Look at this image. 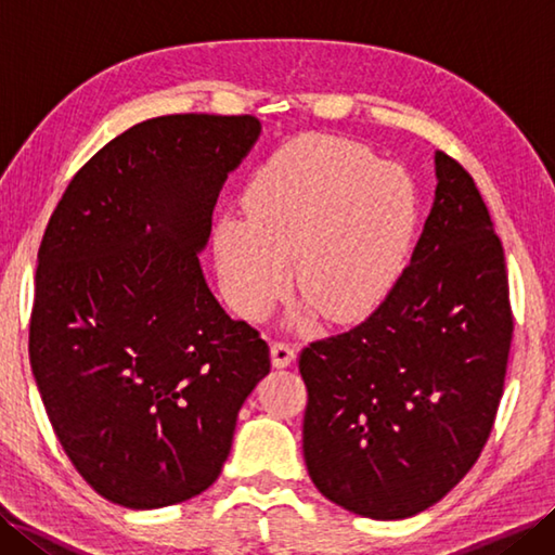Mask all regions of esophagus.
<instances>
[{
    "mask_svg": "<svg viewBox=\"0 0 555 555\" xmlns=\"http://www.w3.org/2000/svg\"><path fill=\"white\" fill-rule=\"evenodd\" d=\"M293 360H296V346L288 344V340H274V346H271V362H274V367H288Z\"/></svg>",
    "mask_w": 555,
    "mask_h": 555,
    "instance_id": "1",
    "label": "esophagus"
}]
</instances>
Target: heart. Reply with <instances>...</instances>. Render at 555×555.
<instances>
[{
	"label": "heart",
	"mask_w": 555,
	"mask_h": 555,
	"mask_svg": "<svg viewBox=\"0 0 555 555\" xmlns=\"http://www.w3.org/2000/svg\"><path fill=\"white\" fill-rule=\"evenodd\" d=\"M247 215L221 217L217 269L231 308L264 320L293 281L296 322L322 310L348 322L396 286L417 227L410 176L334 135L288 140L259 164L245 191Z\"/></svg>",
	"instance_id": "heart-1"
}]
</instances>
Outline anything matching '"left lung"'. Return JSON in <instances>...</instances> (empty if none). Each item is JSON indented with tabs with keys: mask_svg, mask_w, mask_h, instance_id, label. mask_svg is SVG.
Instances as JSON below:
<instances>
[{
	"mask_svg": "<svg viewBox=\"0 0 555 555\" xmlns=\"http://www.w3.org/2000/svg\"><path fill=\"white\" fill-rule=\"evenodd\" d=\"M410 264L367 320L302 348V451L328 501L403 520L441 501L485 448L513 338L501 238L477 185L436 152Z\"/></svg>",
	"mask_w": 555,
	"mask_h": 555,
	"instance_id": "left-lung-1",
	"label": "left lung"
}]
</instances>
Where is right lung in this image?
<instances>
[{
  "instance_id": "obj_1",
  "label": "right lung",
  "mask_w": 555,
  "mask_h": 555,
  "mask_svg": "<svg viewBox=\"0 0 555 555\" xmlns=\"http://www.w3.org/2000/svg\"><path fill=\"white\" fill-rule=\"evenodd\" d=\"M250 114L147 119L86 162L47 223L30 367L80 477L124 508L215 485L269 346L211 296L197 253Z\"/></svg>"
}]
</instances>
